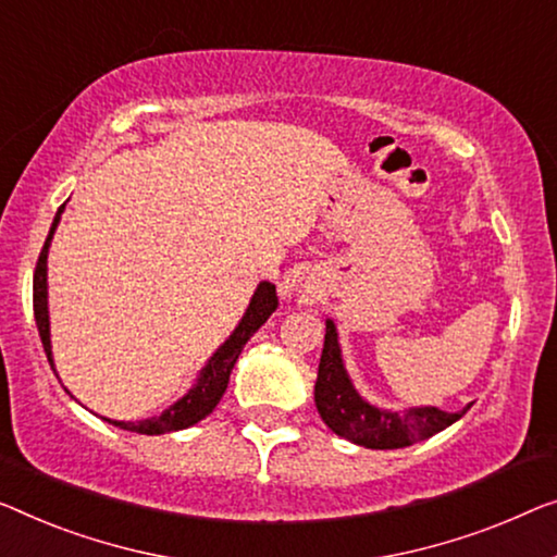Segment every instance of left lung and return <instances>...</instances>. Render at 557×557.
<instances>
[{
    "mask_svg": "<svg viewBox=\"0 0 557 557\" xmlns=\"http://www.w3.org/2000/svg\"><path fill=\"white\" fill-rule=\"evenodd\" d=\"M314 405L335 435L370 450H397L450 428L470 410L472 403L465 405L460 412H445L440 408L395 412L370 405L347 375L335 322L325 320V345H322L318 383H314Z\"/></svg>",
    "mask_w": 557,
    "mask_h": 557,
    "instance_id": "8db88e82",
    "label": "left lung"
}]
</instances>
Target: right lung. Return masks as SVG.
Segmentation results:
<instances>
[{"label": "right lung", "mask_w": 557, "mask_h": 557, "mask_svg": "<svg viewBox=\"0 0 557 557\" xmlns=\"http://www.w3.org/2000/svg\"><path fill=\"white\" fill-rule=\"evenodd\" d=\"M66 205V202H64ZM64 205L57 210L52 227H49V235L45 239V247H41L39 260H37V270H35V320H37V330L41 337V345H45L47 360L54 368V358H52V337H49V302H47V255H49V245H52L54 230L60 225ZM277 310V289L272 282L262 280L257 285L255 295L250 297V305L243 314V320L237 322V327L232 330V335L222 343L210 360L205 362V368L199 370V375L195 380V385L189 387V393L185 397H180L177 403L170 405L168 410L157 418H147V420H137V422H124V420H110L114 428L129 430V433H139V435H164V433H174V430H185L193 428L195 422L205 420L218 403L225 395L227 383H230V372L235 368V362L243 352V347L247 339H250L257 330H260L272 312Z\"/></svg>", "instance_id": "right-lung-1"}]
</instances>
